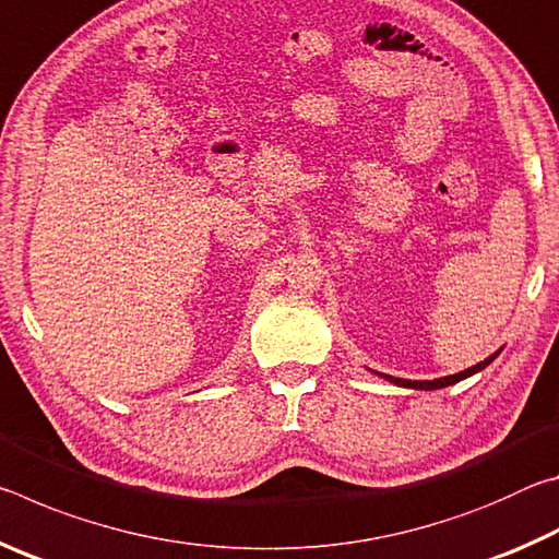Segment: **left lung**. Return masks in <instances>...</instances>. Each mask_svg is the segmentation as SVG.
<instances>
[{"instance_id":"8db88e82","label":"left lung","mask_w":559,"mask_h":559,"mask_svg":"<svg viewBox=\"0 0 559 559\" xmlns=\"http://www.w3.org/2000/svg\"><path fill=\"white\" fill-rule=\"evenodd\" d=\"M498 357V353L496 355H490V357H486L484 362H478V365H473V367H468V370H463V372H459V374H451V377H441V380H431V382H412V380H396V377H390V374H384L386 380L390 382H394V384H400V386H412V390H441V386H449V384H456V382H461V380H466V377H471V374H476V372H480L484 370L486 365H490L493 362V359Z\"/></svg>"}]
</instances>
